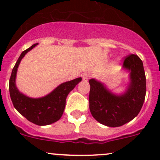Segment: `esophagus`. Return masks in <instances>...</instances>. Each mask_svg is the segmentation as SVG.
Segmentation results:
<instances>
[{
	"label": "esophagus",
	"instance_id": "esophagus-1",
	"mask_svg": "<svg viewBox=\"0 0 160 160\" xmlns=\"http://www.w3.org/2000/svg\"><path fill=\"white\" fill-rule=\"evenodd\" d=\"M90 73H89V72H84V73L82 75V78H83V80H84V81H88V80L90 79Z\"/></svg>",
	"mask_w": 160,
	"mask_h": 160
}]
</instances>
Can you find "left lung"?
<instances>
[{
  "mask_svg": "<svg viewBox=\"0 0 160 160\" xmlns=\"http://www.w3.org/2000/svg\"><path fill=\"white\" fill-rule=\"evenodd\" d=\"M122 67L130 72V83L123 94H114L101 82L89 80L90 113L106 126L119 127L132 121L141 111L146 98V75L141 59L137 55H128Z\"/></svg>",
  "mask_w": 160,
  "mask_h": 160,
  "instance_id": "obj_1",
  "label": "left lung"
}]
</instances>
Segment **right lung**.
I'll return each mask as SVG.
<instances>
[{
  "instance_id": "right-lung-1",
  "label": "right lung",
  "mask_w": 160,
  "mask_h": 160,
  "mask_svg": "<svg viewBox=\"0 0 160 160\" xmlns=\"http://www.w3.org/2000/svg\"><path fill=\"white\" fill-rule=\"evenodd\" d=\"M37 45L38 43L32 45L28 49L22 52L19 56L11 72L9 80V91L13 105L22 115L37 125H47L57 122L62 117L67 95L79 82L81 81L82 78L79 77L65 82L43 98H31L20 93L15 85L18 67L25 55Z\"/></svg>"
}]
</instances>
